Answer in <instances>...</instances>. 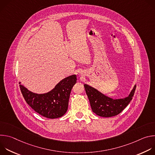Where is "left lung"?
I'll use <instances>...</instances> for the list:
<instances>
[{"label": "left lung", "mask_w": 155, "mask_h": 155, "mask_svg": "<svg viewBox=\"0 0 155 155\" xmlns=\"http://www.w3.org/2000/svg\"><path fill=\"white\" fill-rule=\"evenodd\" d=\"M84 89L89 99L92 111L102 117H112L120 114L127 106L134 94L136 84L132 88L127 97L113 99L107 96L96 88L84 84Z\"/></svg>", "instance_id": "left-lung-1"}]
</instances>
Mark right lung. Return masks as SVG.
<instances>
[{
    "instance_id": "add662e5",
    "label": "right lung",
    "mask_w": 155,
    "mask_h": 155,
    "mask_svg": "<svg viewBox=\"0 0 155 155\" xmlns=\"http://www.w3.org/2000/svg\"><path fill=\"white\" fill-rule=\"evenodd\" d=\"M77 75H72L61 80L51 91L38 94L29 91L19 82L21 91L28 104L38 114L50 119L62 117L68 111L72 87Z\"/></svg>"
}]
</instances>
